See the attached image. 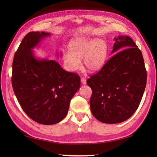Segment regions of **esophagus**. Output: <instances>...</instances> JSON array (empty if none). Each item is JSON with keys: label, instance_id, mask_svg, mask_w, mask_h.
I'll list each match as a JSON object with an SVG mask.
<instances>
[{"label": "esophagus", "instance_id": "esophagus-1", "mask_svg": "<svg viewBox=\"0 0 157 157\" xmlns=\"http://www.w3.org/2000/svg\"><path fill=\"white\" fill-rule=\"evenodd\" d=\"M81 82L82 83V84H86V79L84 78H81Z\"/></svg>", "mask_w": 157, "mask_h": 157}]
</instances>
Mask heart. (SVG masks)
<instances>
[{
  "instance_id": "b5f03b06",
  "label": "heart",
  "mask_w": 157,
  "mask_h": 157,
  "mask_svg": "<svg viewBox=\"0 0 157 157\" xmlns=\"http://www.w3.org/2000/svg\"><path fill=\"white\" fill-rule=\"evenodd\" d=\"M108 55L107 45L100 39L78 37L69 44V52L63 53L62 59L68 71L75 72L81 68V59L89 72L100 71L105 64Z\"/></svg>"
}]
</instances>
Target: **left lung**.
Masks as SVG:
<instances>
[{"instance_id": "obj_1", "label": "left lung", "mask_w": 157, "mask_h": 157, "mask_svg": "<svg viewBox=\"0 0 157 157\" xmlns=\"http://www.w3.org/2000/svg\"><path fill=\"white\" fill-rule=\"evenodd\" d=\"M114 41L113 56L86 81L92 89L91 113L107 124L122 123L135 113L147 82L142 52L134 41L124 35Z\"/></svg>"}]
</instances>
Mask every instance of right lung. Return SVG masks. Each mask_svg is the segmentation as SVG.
<instances>
[{"mask_svg":"<svg viewBox=\"0 0 157 157\" xmlns=\"http://www.w3.org/2000/svg\"><path fill=\"white\" fill-rule=\"evenodd\" d=\"M50 36L44 32L26 34L15 52L12 75L13 89L23 110L32 120L46 125L65 118L80 86L78 75L63 70L54 60L35 56L33 50Z\"/></svg>","mask_w":157,"mask_h":157,"instance_id":"add662e5","label":"right lung"}]
</instances>
